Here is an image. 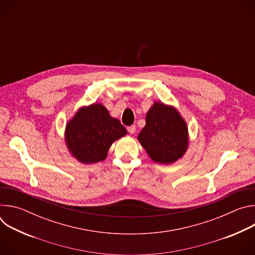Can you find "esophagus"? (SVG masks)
<instances>
[{
    "label": "esophagus",
    "instance_id": "34e87169",
    "mask_svg": "<svg viewBox=\"0 0 255 255\" xmlns=\"http://www.w3.org/2000/svg\"><path fill=\"white\" fill-rule=\"evenodd\" d=\"M127 130H128V132H129L130 134H134L135 131H136V127H135L134 125H132V126H129V127L127 128Z\"/></svg>",
    "mask_w": 255,
    "mask_h": 255
}]
</instances>
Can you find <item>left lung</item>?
Wrapping results in <instances>:
<instances>
[{"label":"left lung","mask_w":255,"mask_h":255,"mask_svg":"<svg viewBox=\"0 0 255 255\" xmlns=\"http://www.w3.org/2000/svg\"><path fill=\"white\" fill-rule=\"evenodd\" d=\"M145 121L137 139L152 161L171 164L186 154L190 139L188 125L173 106L154 102Z\"/></svg>","instance_id":"obj_1"}]
</instances>
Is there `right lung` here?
Instances as JSON below:
<instances>
[{
    "label": "right lung",
    "mask_w": 255,
    "mask_h": 255,
    "mask_svg": "<svg viewBox=\"0 0 255 255\" xmlns=\"http://www.w3.org/2000/svg\"><path fill=\"white\" fill-rule=\"evenodd\" d=\"M126 134L125 127L103 104L94 103L81 107L68 120L64 141L72 157L93 164L105 160L111 145Z\"/></svg>",
    "instance_id": "1"
}]
</instances>
